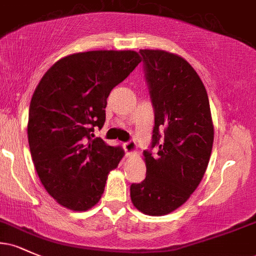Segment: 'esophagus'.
Wrapping results in <instances>:
<instances>
[{
  "label": "esophagus",
  "instance_id": "34e87169",
  "mask_svg": "<svg viewBox=\"0 0 256 256\" xmlns=\"http://www.w3.org/2000/svg\"><path fill=\"white\" fill-rule=\"evenodd\" d=\"M122 146H124L126 154H128V155H130V154H132V152H136V149H137V146H136V143H134V140H128V142H125L124 144H122Z\"/></svg>",
  "mask_w": 256,
  "mask_h": 256
}]
</instances>
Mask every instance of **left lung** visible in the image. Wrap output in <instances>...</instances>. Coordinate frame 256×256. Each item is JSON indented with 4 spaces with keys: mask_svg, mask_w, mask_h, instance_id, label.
<instances>
[{
    "mask_svg": "<svg viewBox=\"0 0 256 256\" xmlns=\"http://www.w3.org/2000/svg\"><path fill=\"white\" fill-rule=\"evenodd\" d=\"M140 54L155 118L150 149L143 152L146 179L131 184L130 195L142 213L165 216L204 178L213 146L212 116L204 85L188 61L164 50Z\"/></svg>",
    "mask_w": 256,
    "mask_h": 256,
    "instance_id": "8db88e82",
    "label": "left lung"
}]
</instances>
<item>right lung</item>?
<instances>
[{"label":"right lung","mask_w":256,"mask_h":256,"mask_svg":"<svg viewBox=\"0 0 256 256\" xmlns=\"http://www.w3.org/2000/svg\"><path fill=\"white\" fill-rule=\"evenodd\" d=\"M140 62L136 52L94 50L55 62L34 90L28 137L43 186L64 207L90 210L104 192L108 173L124 150L92 138L106 122L112 89Z\"/></svg>","instance_id":"add662e5"}]
</instances>
